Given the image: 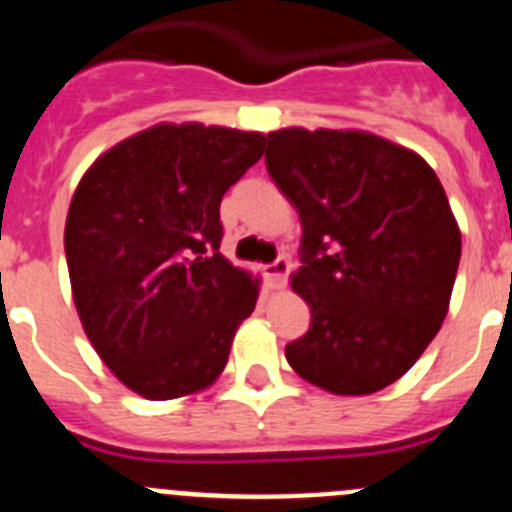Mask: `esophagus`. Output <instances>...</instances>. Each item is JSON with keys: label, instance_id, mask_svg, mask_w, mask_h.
Masks as SVG:
<instances>
[{"label": "esophagus", "instance_id": "1", "mask_svg": "<svg viewBox=\"0 0 512 512\" xmlns=\"http://www.w3.org/2000/svg\"><path fill=\"white\" fill-rule=\"evenodd\" d=\"M290 262L287 260H275L272 265L265 267V277L270 282L272 290H282L287 285V275H290Z\"/></svg>", "mask_w": 512, "mask_h": 512}]
</instances>
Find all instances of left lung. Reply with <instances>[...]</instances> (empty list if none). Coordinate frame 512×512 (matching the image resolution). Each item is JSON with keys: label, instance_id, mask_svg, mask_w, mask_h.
<instances>
[{"label": "left lung", "instance_id": "left-lung-1", "mask_svg": "<svg viewBox=\"0 0 512 512\" xmlns=\"http://www.w3.org/2000/svg\"><path fill=\"white\" fill-rule=\"evenodd\" d=\"M267 170L302 222L292 290L312 325L285 347L302 380L370 395L415 365L448 315L460 227L433 167L362 130L285 127Z\"/></svg>", "mask_w": 512, "mask_h": 512}]
</instances>
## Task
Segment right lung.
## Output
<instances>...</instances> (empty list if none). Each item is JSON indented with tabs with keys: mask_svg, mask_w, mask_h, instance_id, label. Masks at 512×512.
I'll return each mask as SVG.
<instances>
[{
	"mask_svg": "<svg viewBox=\"0 0 512 512\" xmlns=\"http://www.w3.org/2000/svg\"><path fill=\"white\" fill-rule=\"evenodd\" d=\"M262 150L260 132L162 122L79 180L64 225L74 307L132 393L185 398L225 370L260 277L220 252V202Z\"/></svg>",
	"mask_w": 512,
	"mask_h": 512,
	"instance_id": "1",
	"label": "right lung"
}]
</instances>
